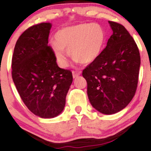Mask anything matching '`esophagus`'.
I'll list each match as a JSON object with an SVG mask.
<instances>
[{
	"label": "esophagus",
	"mask_w": 151,
	"mask_h": 151,
	"mask_svg": "<svg viewBox=\"0 0 151 151\" xmlns=\"http://www.w3.org/2000/svg\"><path fill=\"white\" fill-rule=\"evenodd\" d=\"M72 74H73V77H74V78H76V77H78V76L80 75V72H77V71H72Z\"/></svg>",
	"instance_id": "1"
}]
</instances>
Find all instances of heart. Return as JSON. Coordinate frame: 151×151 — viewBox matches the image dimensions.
I'll return each mask as SVG.
<instances>
[{
    "label": "heart",
    "instance_id": "obj_1",
    "mask_svg": "<svg viewBox=\"0 0 151 151\" xmlns=\"http://www.w3.org/2000/svg\"><path fill=\"white\" fill-rule=\"evenodd\" d=\"M56 42H50L52 51L59 65H68L67 56L82 64L95 62L102 53L106 41V33L98 23H80L61 28L55 33Z\"/></svg>",
    "mask_w": 151,
    "mask_h": 151
}]
</instances>
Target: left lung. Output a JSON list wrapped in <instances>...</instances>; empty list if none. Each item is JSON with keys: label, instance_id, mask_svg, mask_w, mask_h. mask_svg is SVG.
<instances>
[{"label": "left lung", "instance_id": "8db88e82", "mask_svg": "<svg viewBox=\"0 0 151 151\" xmlns=\"http://www.w3.org/2000/svg\"><path fill=\"white\" fill-rule=\"evenodd\" d=\"M113 33L106 47L95 62L83 71L87 94L98 112L112 115L122 110L132 101L137 89L140 53L126 28L109 21Z\"/></svg>", "mask_w": 151, "mask_h": 151}]
</instances>
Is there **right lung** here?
<instances>
[{
	"mask_svg": "<svg viewBox=\"0 0 151 151\" xmlns=\"http://www.w3.org/2000/svg\"><path fill=\"white\" fill-rule=\"evenodd\" d=\"M51 24L33 25L17 40L12 59V77L27 107L43 118L63 112L73 81L72 73L60 68L47 45Z\"/></svg>",
	"mask_w": 151,
	"mask_h": 151,
	"instance_id": "add662e5",
	"label": "right lung"
}]
</instances>
